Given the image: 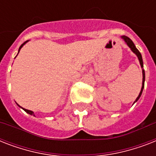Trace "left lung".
I'll use <instances>...</instances> for the list:
<instances>
[{
	"label": "left lung",
	"instance_id": "8db88e82",
	"mask_svg": "<svg viewBox=\"0 0 156 156\" xmlns=\"http://www.w3.org/2000/svg\"><path fill=\"white\" fill-rule=\"evenodd\" d=\"M122 39L125 40V42L127 44V45H128L129 47L130 48L131 50H132V51H133V52H134L136 55H137L138 60H139V62H140L141 67H142V69H143V58H142V55H141L140 52H139V51H138V50L136 48L135 45H134V44L133 43V41H132V40L129 39V38L127 37V36H126V35H123V36H122ZM144 82H145V71H144V69H143V87H142V89H141L140 93H139V95H138V98H137L135 101H134V103H135L136 101H138V99L140 98L141 95H142V92H143V88H144Z\"/></svg>",
	"mask_w": 156,
	"mask_h": 156
}]
</instances>
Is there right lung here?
I'll list each match as a JSON object with an SVG mask.
<instances>
[{
	"label": "right lung",
	"instance_id": "obj_1",
	"mask_svg": "<svg viewBox=\"0 0 156 156\" xmlns=\"http://www.w3.org/2000/svg\"><path fill=\"white\" fill-rule=\"evenodd\" d=\"M27 41H28V40H27V41H25V42L23 43V44L21 45V46H20V48H19V50H18V52H19V51H20V49H21V48L23 47V45L25 44L27 42ZM23 109H24V111H25V112H27V113L30 114V115H34V112H32V111H30V110H28V109H25V108H23Z\"/></svg>",
	"mask_w": 156,
	"mask_h": 156
}]
</instances>
